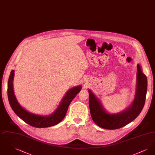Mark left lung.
<instances>
[{
  "mask_svg": "<svg viewBox=\"0 0 155 155\" xmlns=\"http://www.w3.org/2000/svg\"><path fill=\"white\" fill-rule=\"evenodd\" d=\"M147 81L140 64H137L136 91L131 104L117 113H109L104 109L100 99L88 89L89 106L93 121L96 125L107 130H116L130 123L142 110L147 92Z\"/></svg>",
  "mask_w": 155,
  "mask_h": 155,
  "instance_id": "1",
  "label": "left lung"
}]
</instances>
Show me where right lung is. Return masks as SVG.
<instances>
[{
  "mask_svg": "<svg viewBox=\"0 0 155 155\" xmlns=\"http://www.w3.org/2000/svg\"><path fill=\"white\" fill-rule=\"evenodd\" d=\"M14 76L15 70H12L9 76L8 85V99L10 106L15 113L24 121L37 128L49 127L59 124L64 118L70 104L82 88L81 85H78L70 89L62 99L56 110L50 115L41 116L29 112L18 103L13 89Z\"/></svg>",
  "mask_w": 155,
  "mask_h": 155,
  "instance_id": "right-lung-1",
  "label": "right lung"
}]
</instances>
